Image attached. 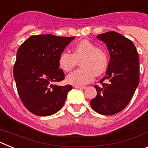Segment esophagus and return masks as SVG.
Instances as JSON below:
<instances>
[{"mask_svg":"<svg viewBox=\"0 0 148 148\" xmlns=\"http://www.w3.org/2000/svg\"><path fill=\"white\" fill-rule=\"evenodd\" d=\"M74 87H75V88H76V89H85L86 88L85 86H76V85H75V86H74Z\"/></svg>","mask_w":148,"mask_h":148,"instance_id":"esophagus-1","label":"esophagus"}]
</instances>
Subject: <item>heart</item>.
<instances>
[{"instance_id": "1", "label": "heart", "mask_w": 148, "mask_h": 148, "mask_svg": "<svg viewBox=\"0 0 148 148\" xmlns=\"http://www.w3.org/2000/svg\"><path fill=\"white\" fill-rule=\"evenodd\" d=\"M80 61V69L75 70L66 77L70 84L82 86L90 83L95 76H100L106 71L109 63L108 53L104 48L95 43L83 39L72 48V53L64 51L58 58L60 68L70 72Z\"/></svg>"}]
</instances>
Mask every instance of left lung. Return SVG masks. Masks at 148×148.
<instances>
[{"mask_svg":"<svg viewBox=\"0 0 148 148\" xmlns=\"http://www.w3.org/2000/svg\"><path fill=\"white\" fill-rule=\"evenodd\" d=\"M98 39L106 44L110 61L102 86L94 85L97 95L90 101L99 114L112 116L125 109L139 83V60L135 45L130 39L114 31L100 34Z\"/></svg>","mask_w":148,"mask_h":148,"instance_id":"left-lung-1","label":"left lung"}]
</instances>
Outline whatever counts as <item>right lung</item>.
Segmentation results:
<instances>
[{
    "label": "right lung",
    "instance_id": "right-lung-1",
    "mask_svg": "<svg viewBox=\"0 0 148 148\" xmlns=\"http://www.w3.org/2000/svg\"><path fill=\"white\" fill-rule=\"evenodd\" d=\"M74 38L50 34L32 35L18 48L13 75L22 103L33 114L51 116L64 104L73 86L53 83L64 79L58 58Z\"/></svg>",
    "mask_w": 148,
    "mask_h": 148
}]
</instances>
